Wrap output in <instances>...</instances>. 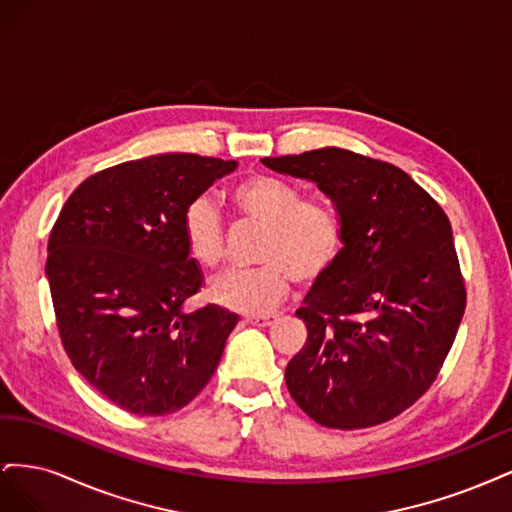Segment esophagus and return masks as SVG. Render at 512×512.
Returning <instances> with one entry per match:
<instances>
[{
    "label": "esophagus",
    "mask_w": 512,
    "mask_h": 512,
    "mask_svg": "<svg viewBox=\"0 0 512 512\" xmlns=\"http://www.w3.org/2000/svg\"><path fill=\"white\" fill-rule=\"evenodd\" d=\"M277 320L275 314H265V316H250L247 322L254 324V327H271V324Z\"/></svg>",
    "instance_id": "34e87169"
}]
</instances>
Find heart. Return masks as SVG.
Masks as SVG:
<instances>
[{
    "label": "heart",
    "instance_id": "1",
    "mask_svg": "<svg viewBox=\"0 0 512 512\" xmlns=\"http://www.w3.org/2000/svg\"><path fill=\"white\" fill-rule=\"evenodd\" d=\"M230 203L243 222L265 228L256 250L260 267L226 271L209 282V299L232 312H271L288 297L292 277L314 284L342 254L344 230L337 211L327 200L307 198L297 183L250 175L232 185ZM181 230L198 265H222L226 228L213 198H194L183 211Z\"/></svg>",
    "mask_w": 512,
    "mask_h": 512
}]
</instances>
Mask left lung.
Wrapping results in <instances>:
<instances>
[{
	"label": "left lung",
	"instance_id": "left-lung-1",
	"mask_svg": "<svg viewBox=\"0 0 512 512\" xmlns=\"http://www.w3.org/2000/svg\"><path fill=\"white\" fill-rule=\"evenodd\" d=\"M262 164L316 183L344 230L297 312L307 342L286 367L292 399L324 427L391 421L436 380L466 309L451 222L404 170L346 149Z\"/></svg>",
	"mask_w": 512,
	"mask_h": 512
}]
</instances>
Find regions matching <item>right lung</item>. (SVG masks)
I'll return each mask as SVG.
<instances>
[{
    "label": "right lung",
    "mask_w": 512,
    "mask_h": 512,
    "mask_svg": "<svg viewBox=\"0 0 512 512\" xmlns=\"http://www.w3.org/2000/svg\"><path fill=\"white\" fill-rule=\"evenodd\" d=\"M235 160L160 153L91 175L49 237L46 277L74 369L119 408L177 412L218 369L239 316L183 312L203 271L183 239V211Z\"/></svg>",
    "instance_id": "obj_1"
}]
</instances>
